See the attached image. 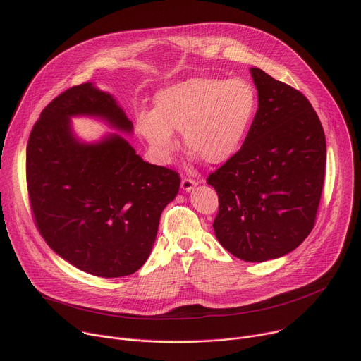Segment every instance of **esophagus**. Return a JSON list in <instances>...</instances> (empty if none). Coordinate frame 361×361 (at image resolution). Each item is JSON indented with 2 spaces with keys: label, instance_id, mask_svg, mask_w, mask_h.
Returning <instances> with one entry per match:
<instances>
[{
  "label": "esophagus",
  "instance_id": "esophagus-1",
  "mask_svg": "<svg viewBox=\"0 0 361 361\" xmlns=\"http://www.w3.org/2000/svg\"><path fill=\"white\" fill-rule=\"evenodd\" d=\"M197 184H198V181L194 180V178L184 177V178L181 180V187H183L184 191H191V190L194 188V185H197Z\"/></svg>",
  "mask_w": 361,
  "mask_h": 361
}]
</instances>
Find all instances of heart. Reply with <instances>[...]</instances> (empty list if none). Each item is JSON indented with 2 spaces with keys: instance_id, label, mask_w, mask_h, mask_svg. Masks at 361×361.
I'll return each mask as SVG.
<instances>
[{
  "instance_id": "heart-1",
  "label": "heart",
  "mask_w": 361,
  "mask_h": 361,
  "mask_svg": "<svg viewBox=\"0 0 361 361\" xmlns=\"http://www.w3.org/2000/svg\"><path fill=\"white\" fill-rule=\"evenodd\" d=\"M255 111L257 94L247 80L195 77L160 91L156 110L141 113L137 128L161 163L177 149L176 130L205 163L223 164L240 151Z\"/></svg>"
}]
</instances>
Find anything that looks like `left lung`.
<instances>
[{
	"mask_svg": "<svg viewBox=\"0 0 361 361\" xmlns=\"http://www.w3.org/2000/svg\"><path fill=\"white\" fill-rule=\"evenodd\" d=\"M257 110L240 151L212 173L219 194L213 227L237 259L262 263L293 251L312 233L323 191L326 135L298 90L252 67Z\"/></svg>",
	"mask_w": 361,
	"mask_h": 361,
	"instance_id": "1",
	"label": "left lung"
}]
</instances>
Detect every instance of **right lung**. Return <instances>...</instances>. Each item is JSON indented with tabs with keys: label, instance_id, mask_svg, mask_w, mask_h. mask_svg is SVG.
Here are the masks:
<instances>
[{
	"label": "right lung",
	"instance_id": "1",
	"mask_svg": "<svg viewBox=\"0 0 361 361\" xmlns=\"http://www.w3.org/2000/svg\"><path fill=\"white\" fill-rule=\"evenodd\" d=\"M94 116L131 133L109 92L71 87L41 111L27 144V188L35 226L64 260L104 279L135 273L148 259L177 171L142 161L118 134L97 144L74 138L73 116Z\"/></svg>",
	"mask_w": 361,
	"mask_h": 361
}]
</instances>
